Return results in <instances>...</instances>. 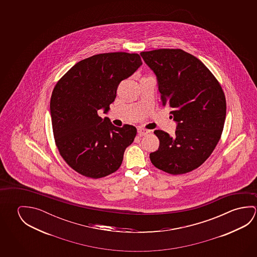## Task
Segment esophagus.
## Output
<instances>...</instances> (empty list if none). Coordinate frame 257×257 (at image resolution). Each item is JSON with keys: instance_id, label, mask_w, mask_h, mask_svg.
<instances>
[{"instance_id": "esophagus-1", "label": "esophagus", "mask_w": 257, "mask_h": 257, "mask_svg": "<svg viewBox=\"0 0 257 257\" xmlns=\"http://www.w3.org/2000/svg\"><path fill=\"white\" fill-rule=\"evenodd\" d=\"M137 132H138V135L140 136H144V135H148L149 133H150V131L147 130V129H144V128H142V127H138L137 128Z\"/></svg>"}]
</instances>
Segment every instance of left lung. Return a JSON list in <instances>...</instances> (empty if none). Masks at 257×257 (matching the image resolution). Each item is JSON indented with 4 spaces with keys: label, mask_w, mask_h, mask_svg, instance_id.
Segmentation results:
<instances>
[{
    "label": "left lung",
    "mask_w": 257,
    "mask_h": 257,
    "mask_svg": "<svg viewBox=\"0 0 257 257\" xmlns=\"http://www.w3.org/2000/svg\"><path fill=\"white\" fill-rule=\"evenodd\" d=\"M157 77L162 105L177 122L175 136L156 130L158 151L150 154L162 171L180 175L197 169L210 157L221 136L226 98L218 80L194 55L181 49L142 52Z\"/></svg>",
    "instance_id": "1"
}]
</instances>
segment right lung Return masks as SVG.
<instances>
[{"mask_svg":"<svg viewBox=\"0 0 257 257\" xmlns=\"http://www.w3.org/2000/svg\"><path fill=\"white\" fill-rule=\"evenodd\" d=\"M142 64L138 54L93 55L76 63L55 85L50 100L55 143L63 160L80 175L100 178L122 164L136 128L114 126L97 111H109L118 85Z\"/></svg>","mask_w":257,"mask_h":257,"instance_id":"obj_1","label":"right lung"}]
</instances>
